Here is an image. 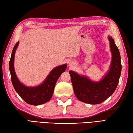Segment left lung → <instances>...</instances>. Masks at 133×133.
Instances as JSON below:
<instances>
[{"label":"left lung","mask_w":133,"mask_h":133,"mask_svg":"<svg viewBox=\"0 0 133 133\" xmlns=\"http://www.w3.org/2000/svg\"><path fill=\"white\" fill-rule=\"evenodd\" d=\"M112 58L110 70L99 82H93L87 77L70 70L74 93L77 98L91 104H100L108 99L117 87L121 74V55L111 37H108Z\"/></svg>","instance_id":"obj_1"}]
</instances>
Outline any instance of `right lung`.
Masks as SVG:
<instances>
[{
  "label": "right lung",
  "mask_w": 133,
  "mask_h": 133,
  "mask_svg": "<svg viewBox=\"0 0 133 133\" xmlns=\"http://www.w3.org/2000/svg\"><path fill=\"white\" fill-rule=\"evenodd\" d=\"M18 44L19 42H17L13 48L9 63L11 78L14 88L21 98L27 103L34 105L45 103L49 101L52 97L56 83L59 76L65 71L66 65L64 64L53 69L45 82L40 85L35 87H28L18 80L14 67L15 53Z\"/></svg>",
  "instance_id": "right-lung-1"
}]
</instances>
